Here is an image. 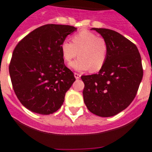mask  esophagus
<instances>
[{
    "instance_id": "obj_1",
    "label": "esophagus",
    "mask_w": 152,
    "mask_h": 152,
    "mask_svg": "<svg viewBox=\"0 0 152 152\" xmlns=\"http://www.w3.org/2000/svg\"><path fill=\"white\" fill-rule=\"evenodd\" d=\"M74 76H75V78H76V80H79V79H80V76H81V75L79 74V73H77V72H75Z\"/></svg>"
}]
</instances>
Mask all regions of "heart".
Wrapping results in <instances>:
<instances>
[{"mask_svg": "<svg viewBox=\"0 0 152 152\" xmlns=\"http://www.w3.org/2000/svg\"><path fill=\"white\" fill-rule=\"evenodd\" d=\"M72 43L63 41L60 45L62 56L67 63L77 55V60L70 63V67L76 71L93 72L100 70L105 65L108 56V46L104 38L94 33L83 30L72 35Z\"/></svg>", "mask_w": 152, "mask_h": 152, "instance_id": "heart-1", "label": "heart"}]
</instances>
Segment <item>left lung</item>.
I'll return each mask as SVG.
<instances>
[{
  "label": "left lung",
  "instance_id": "8db88e82",
  "mask_svg": "<svg viewBox=\"0 0 152 152\" xmlns=\"http://www.w3.org/2000/svg\"><path fill=\"white\" fill-rule=\"evenodd\" d=\"M101 34L108 46L105 65L97 74L82 76L83 99L91 113L110 117L131 104L143 76L142 59L132 42L114 30L92 28Z\"/></svg>",
  "mask_w": 152,
  "mask_h": 152
}]
</instances>
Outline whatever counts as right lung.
<instances>
[{"label": "right lung", "mask_w": 152, "mask_h": 152, "mask_svg": "<svg viewBox=\"0 0 152 152\" xmlns=\"http://www.w3.org/2000/svg\"><path fill=\"white\" fill-rule=\"evenodd\" d=\"M76 30L69 25H43L14 48L9 65L13 89L21 104L33 113L53 114L63 104L76 79L64 64L60 45Z\"/></svg>", "instance_id": "1"}]
</instances>
